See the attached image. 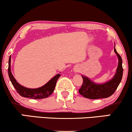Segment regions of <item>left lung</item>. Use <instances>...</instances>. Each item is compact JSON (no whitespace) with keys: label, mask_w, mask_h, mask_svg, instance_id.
I'll return each instance as SVG.
<instances>
[{"label":"left lung","mask_w":132,"mask_h":132,"mask_svg":"<svg viewBox=\"0 0 132 132\" xmlns=\"http://www.w3.org/2000/svg\"><path fill=\"white\" fill-rule=\"evenodd\" d=\"M114 52L117 55L119 59V63L115 75L111 80L106 83L98 84L90 80L86 76H82L83 83L79 92L85 98L89 99H100L111 96L116 90L119 85L121 82L123 75L122 60L121 56L117 52L114 46Z\"/></svg>","instance_id":"obj_1"}]
</instances>
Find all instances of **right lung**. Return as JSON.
Instances as JSON below:
<instances>
[{"label":"right lung","instance_id":"right-lung-1","mask_svg":"<svg viewBox=\"0 0 132 132\" xmlns=\"http://www.w3.org/2000/svg\"><path fill=\"white\" fill-rule=\"evenodd\" d=\"M8 72L11 82L13 86L16 90L17 93H19L20 96L23 97L31 98V99H42L48 97L50 95L52 94L56 86V81L60 77V74H56L55 77L50 79L47 84L44 86L37 88H28L21 85L20 84L17 82L15 77L13 76L12 71H11V56L9 58V68H8Z\"/></svg>","mask_w":132,"mask_h":132}]
</instances>
